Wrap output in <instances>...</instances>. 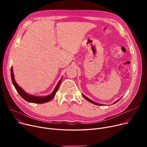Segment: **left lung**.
<instances>
[{"label":"left lung","instance_id":"8db88e82","mask_svg":"<svg viewBox=\"0 0 147 147\" xmlns=\"http://www.w3.org/2000/svg\"><path fill=\"white\" fill-rule=\"evenodd\" d=\"M82 95H83V98L85 99H86L88 101H89V102H91V103H92V104H95V105H103L102 104H99V103H97V102H94V101H92V100H91V99H90L89 98H88V97H86L85 95H84L83 94H82ZM119 101V100H117V101H116L115 102H114L113 104H115V103H116L117 102H118Z\"/></svg>","mask_w":147,"mask_h":147}]
</instances>
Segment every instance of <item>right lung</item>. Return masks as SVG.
<instances>
[{"mask_svg": "<svg viewBox=\"0 0 147 147\" xmlns=\"http://www.w3.org/2000/svg\"><path fill=\"white\" fill-rule=\"evenodd\" d=\"M11 80H12V82L13 86H14L15 89H16L17 91L18 92V93L20 94V95L23 99H25L26 101H27L28 102L36 103V104H43V103H45V102H48L50 101L51 99H52L54 98V96H55V95L57 93V90H58V89L59 87L62 79H63V78H62L60 79V80L58 82V84H57L55 88L54 89L53 91L52 92V93L50 95H47V96H35V95H30V94L27 93V92H26L18 85L17 83L15 82V80L12 67H11Z\"/></svg>", "mask_w": 147, "mask_h": 147, "instance_id": "add662e5", "label": "right lung"}]
</instances>
